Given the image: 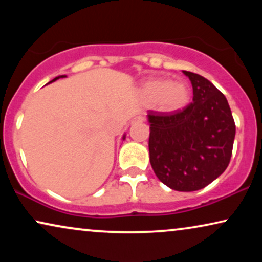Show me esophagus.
<instances>
[{"label": "esophagus", "instance_id": "34e87169", "mask_svg": "<svg viewBox=\"0 0 262 262\" xmlns=\"http://www.w3.org/2000/svg\"><path fill=\"white\" fill-rule=\"evenodd\" d=\"M143 121H145V118L142 116H138V117H135L134 119L131 120V124H138V123H143Z\"/></svg>", "mask_w": 262, "mask_h": 262}]
</instances>
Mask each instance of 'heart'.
I'll list each match as a JSON object with an SVG mask.
<instances>
[{
  "label": "heart",
  "instance_id": "heart-1",
  "mask_svg": "<svg viewBox=\"0 0 262 262\" xmlns=\"http://www.w3.org/2000/svg\"><path fill=\"white\" fill-rule=\"evenodd\" d=\"M143 101L155 105L162 112H177L184 108L191 99V91L182 81H169L166 77H152L141 87Z\"/></svg>",
  "mask_w": 262,
  "mask_h": 262
}]
</instances>
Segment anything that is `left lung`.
<instances>
[{
    "instance_id": "left-lung-1",
    "label": "left lung",
    "mask_w": 262,
    "mask_h": 262,
    "mask_svg": "<svg viewBox=\"0 0 262 262\" xmlns=\"http://www.w3.org/2000/svg\"><path fill=\"white\" fill-rule=\"evenodd\" d=\"M193 102L175 113L149 111L150 163L161 182L180 192L206 187L230 162L236 126L228 100L205 77L182 71Z\"/></svg>"
}]
</instances>
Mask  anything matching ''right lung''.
<instances>
[{
	"instance_id": "1",
	"label": "right lung",
	"mask_w": 262,
	"mask_h": 262,
	"mask_svg": "<svg viewBox=\"0 0 262 262\" xmlns=\"http://www.w3.org/2000/svg\"><path fill=\"white\" fill-rule=\"evenodd\" d=\"M60 77H66V75H62V76H58V77H56V78H53L52 81H50L49 83H51V82H53V81H56V80H58V78H60ZM124 138H125V136H124Z\"/></svg>"
}]
</instances>
